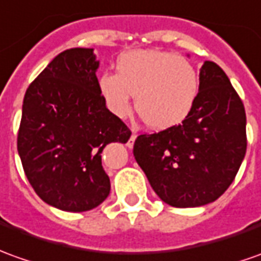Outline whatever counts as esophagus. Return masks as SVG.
I'll return each mask as SVG.
<instances>
[{"label":"esophagus","mask_w":261,"mask_h":261,"mask_svg":"<svg viewBox=\"0 0 261 261\" xmlns=\"http://www.w3.org/2000/svg\"><path fill=\"white\" fill-rule=\"evenodd\" d=\"M135 139H136V130L132 129V136H130V139H129V142H127V148H134Z\"/></svg>","instance_id":"34e87169"}]
</instances>
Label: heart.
<instances>
[{
	"label": "heart",
	"mask_w": 261,
	"mask_h": 261,
	"mask_svg": "<svg viewBox=\"0 0 261 261\" xmlns=\"http://www.w3.org/2000/svg\"><path fill=\"white\" fill-rule=\"evenodd\" d=\"M118 73L105 72L98 88L108 109L118 118L136 112L152 129L180 123L199 95V73L193 64L170 52L136 49L118 59Z\"/></svg>",
	"instance_id": "obj_1"
}]
</instances>
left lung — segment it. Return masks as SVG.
Segmentation results:
<instances>
[{
    "label": "left lung",
    "instance_id": "1",
    "mask_svg": "<svg viewBox=\"0 0 261 261\" xmlns=\"http://www.w3.org/2000/svg\"><path fill=\"white\" fill-rule=\"evenodd\" d=\"M246 148L243 102L223 69L206 61L190 113L180 125L139 135L134 156L163 202L173 207H199L227 190Z\"/></svg>",
    "mask_w": 261,
    "mask_h": 261
}]
</instances>
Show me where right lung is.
<instances>
[{"label":"right lung","mask_w":261,"mask_h":261,"mask_svg":"<svg viewBox=\"0 0 261 261\" xmlns=\"http://www.w3.org/2000/svg\"><path fill=\"white\" fill-rule=\"evenodd\" d=\"M92 48L52 59L28 86L18 132L27 179L45 203L65 212L95 209L111 192L102 168L108 143H126L130 130L107 108Z\"/></svg>","instance_id":"1"}]
</instances>
